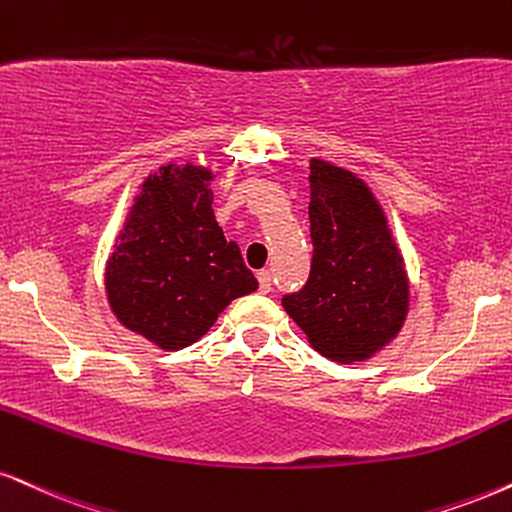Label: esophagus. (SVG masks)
Returning <instances> with one entry per match:
<instances>
[{
    "instance_id": "obj_1",
    "label": "esophagus",
    "mask_w": 512,
    "mask_h": 512,
    "mask_svg": "<svg viewBox=\"0 0 512 512\" xmlns=\"http://www.w3.org/2000/svg\"><path fill=\"white\" fill-rule=\"evenodd\" d=\"M258 287L263 294H268L273 289V273L270 270H258Z\"/></svg>"
}]
</instances>
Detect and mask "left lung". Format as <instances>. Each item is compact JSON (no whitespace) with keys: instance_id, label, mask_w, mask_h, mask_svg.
Here are the masks:
<instances>
[{"instance_id":"left-lung-1","label":"left lung","mask_w":512,"mask_h":512,"mask_svg":"<svg viewBox=\"0 0 512 512\" xmlns=\"http://www.w3.org/2000/svg\"><path fill=\"white\" fill-rule=\"evenodd\" d=\"M311 273L282 306L315 351L363 361L399 332L408 280L399 249L370 189L356 175L311 161Z\"/></svg>"}]
</instances>
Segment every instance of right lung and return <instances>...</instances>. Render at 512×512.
Listing matches in <instances>:
<instances>
[{
	"instance_id": "1",
	"label": "right lung",
	"mask_w": 512,
	"mask_h": 512,
	"mask_svg": "<svg viewBox=\"0 0 512 512\" xmlns=\"http://www.w3.org/2000/svg\"><path fill=\"white\" fill-rule=\"evenodd\" d=\"M208 180L197 166L147 178L106 268L118 320L168 351L197 342L232 299L258 287L216 223Z\"/></svg>"
}]
</instances>
